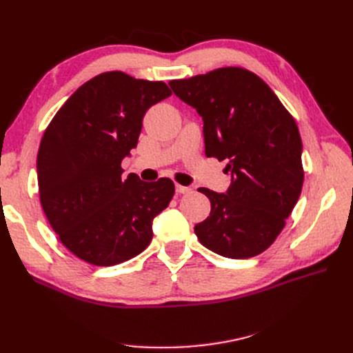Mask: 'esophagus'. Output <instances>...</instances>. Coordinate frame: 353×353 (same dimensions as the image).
Instances as JSON below:
<instances>
[{"label": "esophagus", "instance_id": "obj_1", "mask_svg": "<svg viewBox=\"0 0 353 353\" xmlns=\"http://www.w3.org/2000/svg\"><path fill=\"white\" fill-rule=\"evenodd\" d=\"M176 191H178L179 194H185V193H190L191 188H190V187H184V185H179V184H176Z\"/></svg>", "mask_w": 353, "mask_h": 353}]
</instances>
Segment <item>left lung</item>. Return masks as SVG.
I'll return each mask as SVG.
<instances>
[{"label": "left lung", "instance_id": "8db88e82", "mask_svg": "<svg viewBox=\"0 0 353 353\" xmlns=\"http://www.w3.org/2000/svg\"><path fill=\"white\" fill-rule=\"evenodd\" d=\"M203 119L205 153L228 160L227 193L199 188L210 215L194 227L221 256L248 259L279 237L302 193V138L293 116L258 74L221 68L169 82Z\"/></svg>", "mask_w": 353, "mask_h": 353}]
</instances>
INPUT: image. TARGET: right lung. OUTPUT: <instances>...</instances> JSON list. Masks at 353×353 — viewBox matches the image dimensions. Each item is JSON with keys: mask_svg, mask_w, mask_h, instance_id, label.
Returning a JSON list of instances; mask_svg holds the SVG:
<instances>
[{"mask_svg": "<svg viewBox=\"0 0 353 353\" xmlns=\"http://www.w3.org/2000/svg\"><path fill=\"white\" fill-rule=\"evenodd\" d=\"M170 94L162 81L104 72L81 85L47 126L37 157L41 206L79 259L112 266L150 244L153 219L175 185L123 178L121 163L137 147L145 112Z\"/></svg>", "mask_w": 353, "mask_h": 353, "instance_id": "right-lung-1", "label": "right lung"}]
</instances>
